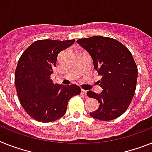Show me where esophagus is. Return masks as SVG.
<instances>
[{
  "label": "esophagus",
  "instance_id": "obj_1",
  "mask_svg": "<svg viewBox=\"0 0 152 152\" xmlns=\"http://www.w3.org/2000/svg\"><path fill=\"white\" fill-rule=\"evenodd\" d=\"M81 94H85V95H86L87 91H86V90H84V89H81Z\"/></svg>",
  "mask_w": 152,
  "mask_h": 152
}]
</instances>
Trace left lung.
Instances as JSON below:
<instances>
[{"label": "left lung", "instance_id": "8db88e82", "mask_svg": "<svg viewBox=\"0 0 152 152\" xmlns=\"http://www.w3.org/2000/svg\"><path fill=\"white\" fill-rule=\"evenodd\" d=\"M77 43L88 52L94 69L102 76V93L87 92V95L99 104L98 109L90 112V115L102 121L118 118L128 109L135 92L138 67L132 53L111 37L94 36L79 39Z\"/></svg>", "mask_w": 152, "mask_h": 152}]
</instances>
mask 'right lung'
Listing matches in <instances>:
<instances>
[{
	"label": "right lung",
	"instance_id": "1",
	"mask_svg": "<svg viewBox=\"0 0 152 152\" xmlns=\"http://www.w3.org/2000/svg\"><path fill=\"white\" fill-rule=\"evenodd\" d=\"M75 41H36L18 61L14 80L19 101L26 112L40 122H51L64 116L68 101L81 93L77 85H58L50 79L58 54Z\"/></svg>",
	"mask_w": 152,
	"mask_h": 152
}]
</instances>
